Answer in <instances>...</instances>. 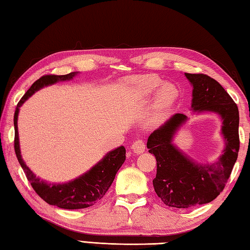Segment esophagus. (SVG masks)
Wrapping results in <instances>:
<instances>
[{
    "instance_id": "esophagus-1",
    "label": "esophagus",
    "mask_w": 250,
    "mask_h": 250,
    "mask_svg": "<svg viewBox=\"0 0 250 250\" xmlns=\"http://www.w3.org/2000/svg\"><path fill=\"white\" fill-rule=\"evenodd\" d=\"M145 147H146L145 142L142 141V140H137L133 143V144H132V149H133V151L135 153H137V155H139V153L144 152Z\"/></svg>"
}]
</instances>
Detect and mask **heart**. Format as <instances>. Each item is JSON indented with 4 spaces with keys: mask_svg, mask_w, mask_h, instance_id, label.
Masks as SVG:
<instances>
[{
    "mask_svg": "<svg viewBox=\"0 0 250 250\" xmlns=\"http://www.w3.org/2000/svg\"><path fill=\"white\" fill-rule=\"evenodd\" d=\"M134 86L136 91L142 97H148L160 86L161 81L156 76L147 75L132 79L130 82ZM178 97V90L172 83H164L160 87L156 98V105L159 108H167L171 106Z\"/></svg>",
    "mask_w": 250,
    "mask_h": 250,
    "instance_id": "1",
    "label": "heart"
}]
</instances>
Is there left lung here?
I'll return each mask as SVG.
<instances>
[{"instance_id":"1","label":"left lung","mask_w":250,"mask_h":250,"mask_svg":"<svg viewBox=\"0 0 250 250\" xmlns=\"http://www.w3.org/2000/svg\"><path fill=\"white\" fill-rule=\"evenodd\" d=\"M193 87L191 108L196 113H216L222 120L221 134L226 147L218 160L200 164L173 144V137L188 120L175 114L148 137L147 148L157 160V175L152 180L157 195L167 206L188 208L209 203L224 190L240 149L237 105L221 84L204 74L185 73Z\"/></svg>"}]
</instances>
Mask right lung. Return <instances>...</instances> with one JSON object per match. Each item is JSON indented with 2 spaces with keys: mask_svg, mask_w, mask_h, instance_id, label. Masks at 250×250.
Returning <instances> with one entry per match:
<instances>
[{
  "mask_svg": "<svg viewBox=\"0 0 250 250\" xmlns=\"http://www.w3.org/2000/svg\"><path fill=\"white\" fill-rule=\"evenodd\" d=\"M76 74L77 72H72L66 75L42 76L21 98L14 115L15 152L26 178L35 192L45 202L64 209L86 208L97 203L107 192L110 185L114 182L117 172L125 160V148L120 146L106 153L102 160L95 164L92 168H90L87 173L65 184H48L45 180L36 177V175L24 163L20 152L17 126L19 107L37 90L58 82L71 81Z\"/></svg>",
  "mask_w": 250,
  "mask_h": 250,
  "instance_id": "obj_1",
  "label": "right lung"
}]
</instances>
